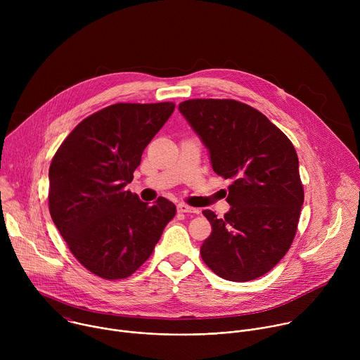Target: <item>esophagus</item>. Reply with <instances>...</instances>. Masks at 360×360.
Masks as SVG:
<instances>
[{
  "label": "esophagus",
  "mask_w": 360,
  "mask_h": 360,
  "mask_svg": "<svg viewBox=\"0 0 360 360\" xmlns=\"http://www.w3.org/2000/svg\"><path fill=\"white\" fill-rule=\"evenodd\" d=\"M178 211L181 214H198L199 212L198 208H192V207H189V205H185V203L178 205Z\"/></svg>",
  "instance_id": "1"
}]
</instances>
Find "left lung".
Segmentation results:
<instances>
[{"label":"left lung","mask_w":360,"mask_h":360,"mask_svg":"<svg viewBox=\"0 0 360 360\" xmlns=\"http://www.w3.org/2000/svg\"><path fill=\"white\" fill-rule=\"evenodd\" d=\"M181 114L210 149L214 171L232 184L231 211L212 225L200 256L226 281L248 282L268 274L296 235L303 185L289 138L262 112L235 99H188Z\"/></svg>","instance_id":"1"}]
</instances>
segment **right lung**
<instances>
[{
    "label": "right lung",
    "instance_id": "add662e5",
    "mask_svg": "<svg viewBox=\"0 0 360 360\" xmlns=\"http://www.w3.org/2000/svg\"><path fill=\"white\" fill-rule=\"evenodd\" d=\"M174 102L114 104L81 121L49 167V214L77 261L104 279L131 276L150 256L175 205L127 191Z\"/></svg>",
    "mask_w": 360,
    "mask_h": 360
}]
</instances>
